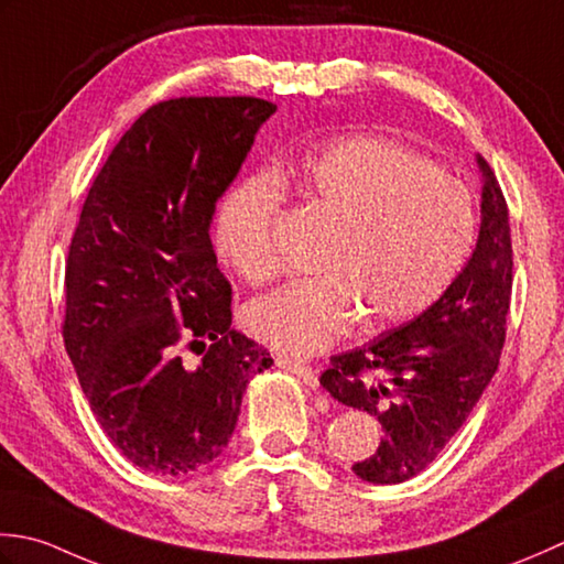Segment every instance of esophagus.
I'll return each mask as SVG.
<instances>
[{"label":"esophagus","instance_id":"34e87169","mask_svg":"<svg viewBox=\"0 0 564 564\" xmlns=\"http://www.w3.org/2000/svg\"><path fill=\"white\" fill-rule=\"evenodd\" d=\"M278 365L280 367H286V370L290 372H294L299 379H302L304 384H308L312 389H316L318 387V379H316V372H314V367H308L306 362H302V360H294V358H278Z\"/></svg>","mask_w":564,"mask_h":564}]
</instances>
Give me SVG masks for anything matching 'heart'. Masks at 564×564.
<instances>
[{
    "label": "heart",
    "mask_w": 564,
    "mask_h": 564,
    "mask_svg": "<svg viewBox=\"0 0 564 564\" xmlns=\"http://www.w3.org/2000/svg\"><path fill=\"white\" fill-rule=\"evenodd\" d=\"M284 189L330 224L318 274L252 302L243 321L265 346L314 355L360 314L382 328L416 316L453 282L475 236L467 189L426 158L370 133L321 143L290 165L240 180L216 214V250L238 278L280 272L272 224Z\"/></svg>",
    "instance_id": "1"
}]
</instances>
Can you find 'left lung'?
I'll list each match as a JSON object with an SVG mask.
<instances>
[{
    "label": "left lung",
    "instance_id": "left-lung-1",
    "mask_svg": "<svg viewBox=\"0 0 564 564\" xmlns=\"http://www.w3.org/2000/svg\"><path fill=\"white\" fill-rule=\"evenodd\" d=\"M477 248L438 302L409 324L333 355L321 384L382 423L375 455L352 465L372 485L426 469L467 421L499 367L513 284L509 206L487 160Z\"/></svg>",
    "mask_w": 564,
    "mask_h": 564
}]
</instances>
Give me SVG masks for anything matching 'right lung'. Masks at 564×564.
Wrapping results in <instances>:
<instances>
[{"instance_id": "obj_1", "label": "right lung", "mask_w": 564, "mask_h": 564, "mask_svg": "<svg viewBox=\"0 0 564 564\" xmlns=\"http://www.w3.org/2000/svg\"><path fill=\"white\" fill-rule=\"evenodd\" d=\"M274 109L258 97L158 101L83 204L65 265V350L99 426L145 473L177 477L221 455L248 382L272 365L231 328L209 226ZM182 347L200 362L185 364Z\"/></svg>"}]
</instances>
